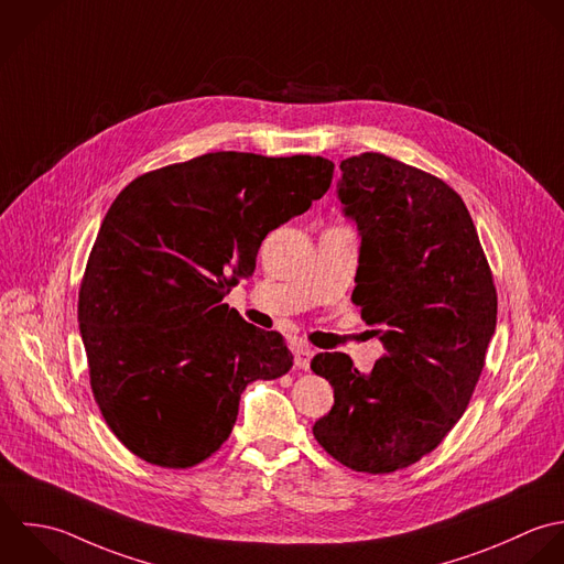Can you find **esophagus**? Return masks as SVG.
<instances>
[{"label": "esophagus", "instance_id": "34e87169", "mask_svg": "<svg viewBox=\"0 0 564 564\" xmlns=\"http://www.w3.org/2000/svg\"><path fill=\"white\" fill-rule=\"evenodd\" d=\"M293 357H295V366L300 370H308L311 368V359L315 357V350L311 346H306V344H297L293 348Z\"/></svg>", "mask_w": 564, "mask_h": 564}]
</instances>
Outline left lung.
I'll use <instances>...</instances> for the list:
<instances>
[{
  "label": "left lung",
  "mask_w": 564,
  "mask_h": 564,
  "mask_svg": "<svg viewBox=\"0 0 564 564\" xmlns=\"http://www.w3.org/2000/svg\"><path fill=\"white\" fill-rule=\"evenodd\" d=\"M339 198L361 236L352 302L387 355L361 375L341 352L311 370L335 389L313 426L344 466L384 475L420 462L457 424L497 328V289L462 196L380 153L341 162Z\"/></svg>",
  "instance_id": "left-lung-1"
}]
</instances>
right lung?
I'll list each match as a JSON object with an SVG mask.
<instances>
[{
	"mask_svg": "<svg viewBox=\"0 0 564 564\" xmlns=\"http://www.w3.org/2000/svg\"><path fill=\"white\" fill-rule=\"evenodd\" d=\"M324 158L218 151L133 180L111 203L78 291L89 382L140 459L189 468L229 437L251 380L286 375L275 330L223 297L256 269L264 236L330 188Z\"/></svg>",
	"mask_w": 564,
	"mask_h": 564,
	"instance_id": "obj_1",
	"label": "right lung"
}]
</instances>
